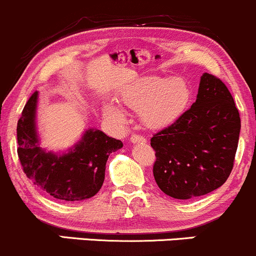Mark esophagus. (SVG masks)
Listing matches in <instances>:
<instances>
[{
	"label": "esophagus",
	"mask_w": 256,
	"mask_h": 256,
	"mask_svg": "<svg viewBox=\"0 0 256 256\" xmlns=\"http://www.w3.org/2000/svg\"><path fill=\"white\" fill-rule=\"evenodd\" d=\"M130 141L132 142V143H138V142H146L147 141V140H146V137H143V136H141V134H134L132 136L130 137Z\"/></svg>",
	"instance_id": "1"
}]
</instances>
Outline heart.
<instances>
[{"label": "heart", "instance_id": "heart-1", "mask_svg": "<svg viewBox=\"0 0 256 256\" xmlns=\"http://www.w3.org/2000/svg\"><path fill=\"white\" fill-rule=\"evenodd\" d=\"M192 98L190 87L182 78L144 76L120 92L124 104L140 109L141 120L148 128H162L174 124L186 112ZM104 113L115 122H122L124 113L114 102H106Z\"/></svg>", "mask_w": 256, "mask_h": 256}]
</instances>
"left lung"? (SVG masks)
<instances>
[{"label":"left lung","instance_id":"8db88e82","mask_svg":"<svg viewBox=\"0 0 256 256\" xmlns=\"http://www.w3.org/2000/svg\"><path fill=\"white\" fill-rule=\"evenodd\" d=\"M240 131L231 92L220 78L204 72L192 106L150 138L156 184L176 199L196 198L222 186L233 169Z\"/></svg>","mask_w":256,"mask_h":256}]
</instances>
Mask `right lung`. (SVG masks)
I'll list each match as a JSON object with an SVG mask.
<instances>
[{"instance_id":"obj_1","label":"right lung","mask_w":256,"mask_h":256,"mask_svg":"<svg viewBox=\"0 0 256 256\" xmlns=\"http://www.w3.org/2000/svg\"><path fill=\"white\" fill-rule=\"evenodd\" d=\"M38 92H34L16 125L18 156L28 178L56 199L82 200L94 196L104 181L106 164L122 142L96 128L87 130L69 153L58 156L38 147L35 128Z\"/></svg>"}]
</instances>
